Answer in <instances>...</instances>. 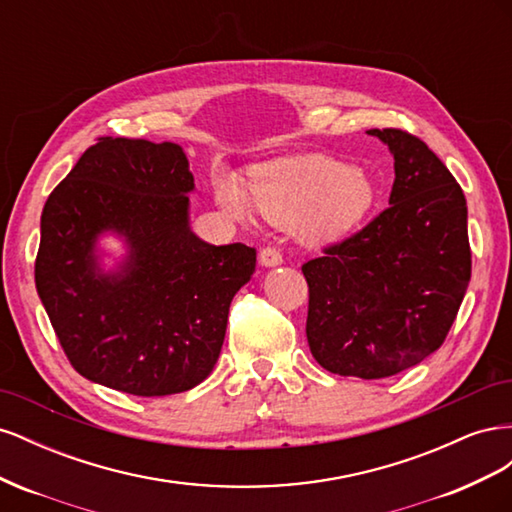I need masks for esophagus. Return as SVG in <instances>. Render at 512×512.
Here are the masks:
<instances>
[{
    "mask_svg": "<svg viewBox=\"0 0 512 512\" xmlns=\"http://www.w3.org/2000/svg\"><path fill=\"white\" fill-rule=\"evenodd\" d=\"M258 262L262 267H280L284 258H282L280 250H275V247H265V250H260V254H258Z\"/></svg>",
    "mask_w": 512,
    "mask_h": 512,
    "instance_id": "1",
    "label": "esophagus"
}]
</instances>
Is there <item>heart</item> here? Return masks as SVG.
<instances>
[{
	"mask_svg": "<svg viewBox=\"0 0 512 512\" xmlns=\"http://www.w3.org/2000/svg\"><path fill=\"white\" fill-rule=\"evenodd\" d=\"M215 200L237 220L260 213L277 226L297 222L307 241L344 237L376 203V185L361 168L322 153H299L260 164L250 183L220 175Z\"/></svg>",
	"mask_w": 512,
	"mask_h": 512,
	"instance_id": "heart-1",
	"label": "heart"
}]
</instances>
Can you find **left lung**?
Returning a JSON list of instances; mask_svg holds the SVG:
<instances>
[{"label": "left lung", "mask_w": 512, "mask_h": 512, "mask_svg": "<svg viewBox=\"0 0 512 512\" xmlns=\"http://www.w3.org/2000/svg\"><path fill=\"white\" fill-rule=\"evenodd\" d=\"M395 183L378 218L303 265L307 344L331 374L376 380L436 352L466 297L472 254L459 183L421 138L367 130Z\"/></svg>", "instance_id": "1"}]
</instances>
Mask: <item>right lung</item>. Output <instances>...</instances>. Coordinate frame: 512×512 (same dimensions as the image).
I'll use <instances>...</instances> for the list:
<instances>
[{
  "label": "right lung",
  "mask_w": 512,
  "mask_h": 512,
  "mask_svg": "<svg viewBox=\"0 0 512 512\" xmlns=\"http://www.w3.org/2000/svg\"><path fill=\"white\" fill-rule=\"evenodd\" d=\"M196 190L175 143L100 138L42 209L36 288L72 367L91 382L162 397L203 382L256 250L190 228ZM104 234L127 254L101 269Z\"/></svg>",
  "instance_id": "obj_1"
}]
</instances>
